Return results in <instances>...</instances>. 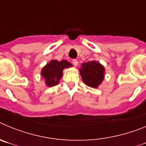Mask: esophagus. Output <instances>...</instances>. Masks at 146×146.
<instances>
[{"mask_svg": "<svg viewBox=\"0 0 146 146\" xmlns=\"http://www.w3.org/2000/svg\"><path fill=\"white\" fill-rule=\"evenodd\" d=\"M72 64H74L75 66H77L78 65V61H77V59H73V60H72Z\"/></svg>", "mask_w": 146, "mask_h": 146, "instance_id": "1", "label": "esophagus"}]
</instances>
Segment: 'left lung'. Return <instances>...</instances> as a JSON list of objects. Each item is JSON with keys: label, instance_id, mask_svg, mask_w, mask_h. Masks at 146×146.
<instances>
[{"label": "left lung", "instance_id": "8db88e82", "mask_svg": "<svg viewBox=\"0 0 146 146\" xmlns=\"http://www.w3.org/2000/svg\"><path fill=\"white\" fill-rule=\"evenodd\" d=\"M79 70L82 81L89 87L96 88L104 78V66L95 60L82 64Z\"/></svg>", "mask_w": 146, "mask_h": 146}]
</instances>
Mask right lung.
<instances>
[{"label": "right lung", "mask_w": 146, "mask_h": 146, "mask_svg": "<svg viewBox=\"0 0 146 146\" xmlns=\"http://www.w3.org/2000/svg\"><path fill=\"white\" fill-rule=\"evenodd\" d=\"M72 66V64L66 60L58 61L56 60H52L44 66L41 74L45 79V84L48 87L56 86L58 84L59 80L62 77L63 70L65 68H69Z\"/></svg>", "instance_id": "1"}]
</instances>
